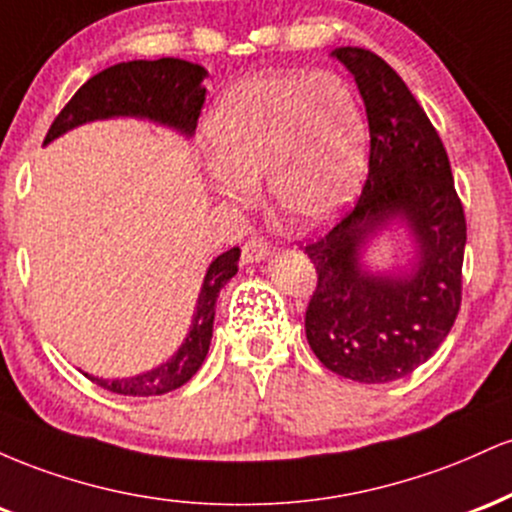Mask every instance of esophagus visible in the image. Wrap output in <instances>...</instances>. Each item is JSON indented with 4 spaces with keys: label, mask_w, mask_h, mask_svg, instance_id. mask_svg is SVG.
Instances as JSON below:
<instances>
[{
    "label": "esophagus",
    "mask_w": 512,
    "mask_h": 512,
    "mask_svg": "<svg viewBox=\"0 0 512 512\" xmlns=\"http://www.w3.org/2000/svg\"><path fill=\"white\" fill-rule=\"evenodd\" d=\"M264 257H269V243L260 236H252L245 240L243 245V262L250 264V262H260Z\"/></svg>",
    "instance_id": "1"
}]
</instances>
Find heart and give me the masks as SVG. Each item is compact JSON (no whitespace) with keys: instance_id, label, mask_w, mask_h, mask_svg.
Listing matches in <instances>:
<instances>
[{"instance_id":"1","label":"heart","mask_w":512,"mask_h":512,"mask_svg":"<svg viewBox=\"0 0 512 512\" xmlns=\"http://www.w3.org/2000/svg\"><path fill=\"white\" fill-rule=\"evenodd\" d=\"M204 137L221 197L248 202L250 185L267 178L276 209L301 226L334 219L366 170L363 108L332 72L248 76L219 98Z\"/></svg>"}]
</instances>
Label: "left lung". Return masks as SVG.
<instances>
[{"label": "left lung", "instance_id": "8db88e82", "mask_svg": "<svg viewBox=\"0 0 512 512\" xmlns=\"http://www.w3.org/2000/svg\"><path fill=\"white\" fill-rule=\"evenodd\" d=\"M354 74L370 129L361 197L327 233L301 245L317 284L305 337L325 368L356 383H392L436 354L462 303L467 221L448 161L424 108L383 57L363 48L332 52ZM399 215L417 240L407 275H370L360 248Z\"/></svg>", "mask_w": 512, "mask_h": 512}]
</instances>
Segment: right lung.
Listing matches in <instances>:
<instances>
[{
	"mask_svg": "<svg viewBox=\"0 0 512 512\" xmlns=\"http://www.w3.org/2000/svg\"><path fill=\"white\" fill-rule=\"evenodd\" d=\"M207 69L199 64L163 57V60H134L120 62L103 69L86 81L79 91L55 117L45 142L67 132V129L84 125L91 120H105V117L129 115V117H149L178 132L192 137L197 129L199 113H202L207 88L202 86ZM240 248L226 250L209 264L204 276L202 291L197 298V313L192 320V330L187 334L185 344L170 361L158 366L151 373L137 375V378L103 380L84 373L88 380L101 385L103 390L117 392L129 397H151L163 392L178 390L204 363L214 330L216 298L231 276L238 272Z\"/></svg>",
	"mask_w": 512,
	"mask_h": 512,
	"instance_id": "1",
	"label": "right lung"
}]
</instances>
